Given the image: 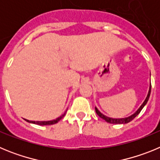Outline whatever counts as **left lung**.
I'll use <instances>...</instances> for the list:
<instances>
[{"label": "left lung", "instance_id": "left-lung-1", "mask_svg": "<svg viewBox=\"0 0 160 160\" xmlns=\"http://www.w3.org/2000/svg\"><path fill=\"white\" fill-rule=\"evenodd\" d=\"M151 90H152V85H151V83H150V87H149V90H148V95H147L146 98H145V100H144L143 102L142 103V105L139 107V108L136 111H135V113L133 114H131V115H130V116L128 117H126V118H110V117H107L106 116V115H104V114H102V113L100 112L98 110L97 107H95V111H96V114L98 115V116L100 117V118H102V119H104L106 121V122H109V123H113V124H124V123H128V122H130L131 121V120H133L134 118H135V117L138 115L139 113H140V111H142V109L145 106H146V104L148 103V99H149L150 98V94H151Z\"/></svg>", "mask_w": 160, "mask_h": 160}]
</instances>
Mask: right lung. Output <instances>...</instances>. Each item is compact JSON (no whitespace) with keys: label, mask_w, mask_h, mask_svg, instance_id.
Segmentation results:
<instances>
[{"label":"right lung","mask_w":160,"mask_h":160,"mask_svg":"<svg viewBox=\"0 0 160 160\" xmlns=\"http://www.w3.org/2000/svg\"><path fill=\"white\" fill-rule=\"evenodd\" d=\"M66 112L64 113L63 114H62L60 117L57 118L56 119H53V120H50V121H29L28 119H25V121L28 122H30V123H34V124H38V125H41V126H45V125H53V124L57 123L58 122V121H60L63 117L66 115Z\"/></svg>","instance_id":"1"}]
</instances>
